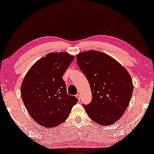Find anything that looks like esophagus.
<instances>
[{
	"label": "esophagus",
	"mask_w": 154,
	"mask_h": 154,
	"mask_svg": "<svg viewBox=\"0 0 154 154\" xmlns=\"http://www.w3.org/2000/svg\"><path fill=\"white\" fill-rule=\"evenodd\" d=\"M76 97L78 99V100H79V101L80 100V94H79V93H78V94H76Z\"/></svg>",
	"instance_id": "esophagus-1"
}]
</instances>
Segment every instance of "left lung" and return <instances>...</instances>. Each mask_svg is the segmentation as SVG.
<instances>
[{
	"label": "left lung",
	"mask_w": 154,
	"mask_h": 154,
	"mask_svg": "<svg viewBox=\"0 0 154 154\" xmlns=\"http://www.w3.org/2000/svg\"><path fill=\"white\" fill-rule=\"evenodd\" d=\"M79 69L88 80L93 98L85 105L90 118L100 125L119 120L127 108L132 95V79L125 68L108 54L98 51L76 55Z\"/></svg>",
	"instance_id": "obj_1"
}]
</instances>
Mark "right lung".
Wrapping results in <instances>:
<instances>
[{"mask_svg":"<svg viewBox=\"0 0 154 154\" xmlns=\"http://www.w3.org/2000/svg\"><path fill=\"white\" fill-rule=\"evenodd\" d=\"M75 56L53 53L35 63L26 75L21 97L29 115L39 125L53 128L68 119L78 100L68 94L63 79Z\"/></svg>","mask_w":154,"mask_h":154,"instance_id":"add662e5","label":"right lung"}]
</instances>
